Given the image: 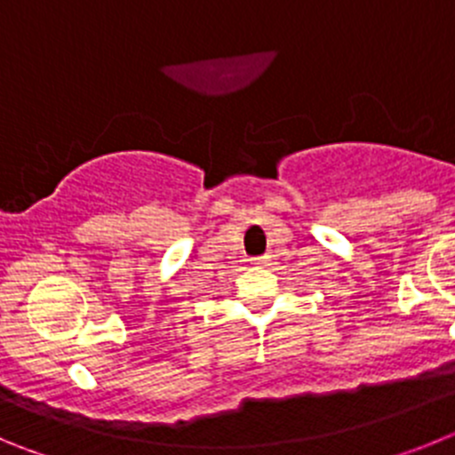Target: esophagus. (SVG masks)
Segmentation results:
<instances>
[{
	"instance_id": "1",
	"label": "esophagus",
	"mask_w": 455,
	"mask_h": 455,
	"mask_svg": "<svg viewBox=\"0 0 455 455\" xmlns=\"http://www.w3.org/2000/svg\"><path fill=\"white\" fill-rule=\"evenodd\" d=\"M268 259H271V257L262 255V257H255V259H251V264H252V267H259V268H262V267H267Z\"/></svg>"
}]
</instances>
